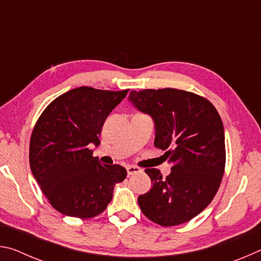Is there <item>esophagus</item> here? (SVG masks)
<instances>
[{
    "label": "esophagus",
    "mask_w": 261,
    "mask_h": 261,
    "mask_svg": "<svg viewBox=\"0 0 261 261\" xmlns=\"http://www.w3.org/2000/svg\"><path fill=\"white\" fill-rule=\"evenodd\" d=\"M126 171H127V175H134L137 174L140 171V168L139 167H136V166H127L126 167Z\"/></svg>",
    "instance_id": "34e87169"
}]
</instances>
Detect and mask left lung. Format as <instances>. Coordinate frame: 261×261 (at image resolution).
<instances>
[{
  "mask_svg": "<svg viewBox=\"0 0 261 261\" xmlns=\"http://www.w3.org/2000/svg\"><path fill=\"white\" fill-rule=\"evenodd\" d=\"M129 101L152 117L154 146L173 165L166 178L155 168L145 169L153 185L138 197L140 210L163 227L188 222L210 205L222 180L226 147L218 110L202 96L176 88L131 91Z\"/></svg>",
  "mask_w": 261,
  "mask_h": 261,
  "instance_id": "8db88e82",
  "label": "left lung"
}]
</instances>
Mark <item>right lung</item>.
I'll list each match as a JSON object with an SVG mask.
<instances>
[{"instance_id": "add662e5", "label": "right lung", "mask_w": 261, "mask_h": 261, "mask_svg": "<svg viewBox=\"0 0 261 261\" xmlns=\"http://www.w3.org/2000/svg\"><path fill=\"white\" fill-rule=\"evenodd\" d=\"M129 90L82 86L48 105L30 141V166L50 205L60 213L90 219L107 208L114 187L126 177L120 165H101L88 145L99 146L103 123Z\"/></svg>"}]
</instances>
